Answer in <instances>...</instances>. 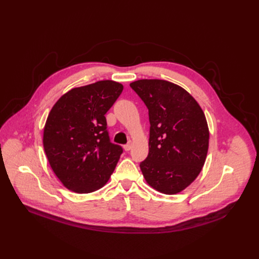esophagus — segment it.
I'll return each instance as SVG.
<instances>
[{
  "mask_svg": "<svg viewBox=\"0 0 259 259\" xmlns=\"http://www.w3.org/2000/svg\"><path fill=\"white\" fill-rule=\"evenodd\" d=\"M131 148H132V143H131V142H129L128 144H126V145L124 146V149H125V151H129Z\"/></svg>",
  "mask_w": 259,
  "mask_h": 259,
  "instance_id": "esophagus-1",
  "label": "esophagus"
}]
</instances>
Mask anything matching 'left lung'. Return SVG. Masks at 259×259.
<instances>
[{"instance_id": "left-lung-1", "label": "left lung", "mask_w": 259, "mask_h": 259, "mask_svg": "<svg viewBox=\"0 0 259 259\" xmlns=\"http://www.w3.org/2000/svg\"><path fill=\"white\" fill-rule=\"evenodd\" d=\"M130 87L149 111V153L140 164L144 178L161 193H179L205 164L209 147L205 113L193 97L170 81L140 79Z\"/></svg>"}]
</instances>
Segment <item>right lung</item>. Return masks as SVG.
<instances>
[{"label": "right lung", "mask_w": 259, "mask_h": 259, "mask_svg": "<svg viewBox=\"0 0 259 259\" xmlns=\"http://www.w3.org/2000/svg\"><path fill=\"white\" fill-rule=\"evenodd\" d=\"M122 88L113 80L73 88L51 109L44 128V150L58 179L73 192L99 190L116 167L122 148L111 143L105 114Z\"/></svg>", "instance_id": "add662e5"}]
</instances>
